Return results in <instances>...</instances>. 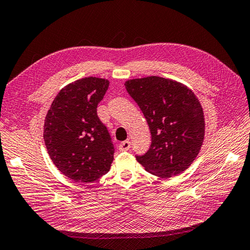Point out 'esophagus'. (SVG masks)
<instances>
[{
    "mask_svg": "<svg viewBox=\"0 0 250 250\" xmlns=\"http://www.w3.org/2000/svg\"><path fill=\"white\" fill-rule=\"evenodd\" d=\"M130 148V141L129 140H125L122 141V143L119 145V149L121 151H127Z\"/></svg>",
    "mask_w": 250,
    "mask_h": 250,
    "instance_id": "obj_1",
    "label": "esophagus"
}]
</instances>
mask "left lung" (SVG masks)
Here are the masks:
<instances>
[{"label":"left lung","mask_w":250,"mask_h":250,"mask_svg":"<svg viewBox=\"0 0 250 250\" xmlns=\"http://www.w3.org/2000/svg\"><path fill=\"white\" fill-rule=\"evenodd\" d=\"M126 90L140 107L151 134L149 150L136 155L149 173L167 178L190 166L205 137L204 112L184 84L158 76L131 79Z\"/></svg>","instance_id":"left-lung-1"}]
</instances>
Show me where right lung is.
Returning a JSON list of instances; mask_svg holds the SVG:
<instances>
[{
  "label": "right lung",
  "instance_id": "obj_1",
  "mask_svg": "<svg viewBox=\"0 0 250 250\" xmlns=\"http://www.w3.org/2000/svg\"><path fill=\"white\" fill-rule=\"evenodd\" d=\"M106 79L86 77L69 83L52 102L43 139L55 167L70 180L91 183L110 171L114 145L97 107Z\"/></svg>",
  "mask_w": 250,
  "mask_h": 250
}]
</instances>
